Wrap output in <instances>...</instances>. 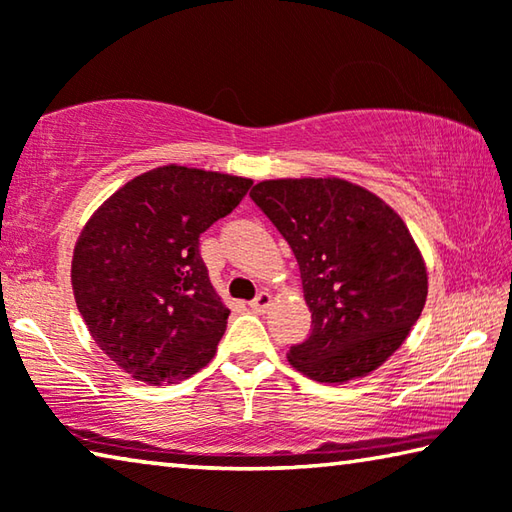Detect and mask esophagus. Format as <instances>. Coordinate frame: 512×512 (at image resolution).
Masks as SVG:
<instances>
[{"instance_id": "obj_1", "label": "esophagus", "mask_w": 512, "mask_h": 512, "mask_svg": "<svg viewBox=\"0 0 512 512\" xmlns=\"http://www.w3.org/2000/svg\"><path fill=\"white\" fill-rule=\"evenodd\" d=\"M270 303H272V294L261 292V294H256V299L249 303V308L254 312H265L267 308H270Z\"/></svg>"}]
</instances>
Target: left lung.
<instances>
[{"mask_svg": "<svg viewBox=\"0 0 512 512\" xmlns=\"http://www.w3.org/2000/svg\"><path fill=\"white\" fill-rule=\"evenodd\" d=\"M249 197L292 247L312 312L288 362L328 384L387 362L427 299L425 261L400 215L339 177L267 179Z\"/></svg>", "mask_w": 512, "mask_h": 512, "instance_id": "obj_1", "label": "left lung"}]
</instances>
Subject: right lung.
Here are the masks:
<instances>
[{
	"instance_id": "right-lung-1",
	"label": "right lung",
	"mask_w": 512,
	"mask_h": 512,
	"mask_svg": "<svg viewBox=\"0 0 512 512\" xmlns=\"http://www.w3.org/2000/svg\"><path fill=\"white\" fill-rule=\"evenodd\" d=\"M251 179L159 166L130 179L80 231L71 288L89 335L134 380L175 384L211 362L227 328L200 236Z\"/></svg>"
}]
</instances>
